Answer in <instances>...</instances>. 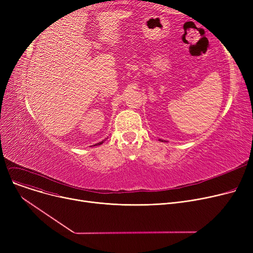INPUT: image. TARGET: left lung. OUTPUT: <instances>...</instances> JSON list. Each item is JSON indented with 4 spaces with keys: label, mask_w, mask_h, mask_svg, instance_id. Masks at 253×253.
<instances>
[{
    "label": "left lung",
    "mask_w": 253,
    "mask_h": 253,
    "mask_svg": "<svg viewBox=\"0 0 253 253\" xmlns=\"http://www.w3.org/2000/svg\"><path fill=\"white\" fill-rule=\"evenodd\" d=\"M159 140H160V141H163V140H162V139H159Z\"/></svg>",
    "instance_id": "obj_1"
}]
</instances>
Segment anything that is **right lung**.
<instances>
[{
  "mask_svg": "<svg viewBox=\"0 0 253 253\" xmlns=\"http://www.w3.org/2000/svg\"><path fill=\"white\" fill-rule=\"evenodd\" d=\"M103 141H104V140H102V141H100V142H98V143H95L94 145H92V147H95V145H99V144H102V143H103Z\"/></svg>",
  "mask_w": 253,
  "mask_h": 253,
  "instance_id": "add662e5",
  "label": "right lung"
}]
</instances>
